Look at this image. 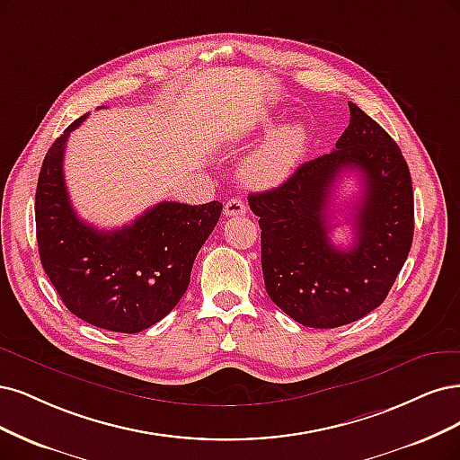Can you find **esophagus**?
Masks as SVG:
<instances>
[{"mask_svg":"<svg viewBox=\"0 0 460 460\" xmlns=\"http://www.w3.org/2000/svg\"><path fill=\"white\" fill-rule=\"evenodd\" d=\"M245 211H247V208H245V201L242 198H232L225 205L226 217H240V215H245Z\"/></svg>","mask_w":460,"mask_h":460,"instance_id":"esophagus-1","label":"esophagus"}]
</instances>
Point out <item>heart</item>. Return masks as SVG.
Returning <instances> with one entry per match:
<instances>
[{
	"label": "heart",
	"mask_w": 460,
	"mask_h": 460,
	"mask_svg": "<svg viewBox=\"0 0 460 460\" xmlns=\"http://www.w3.org/2000/svg\"><path fill=\"white\" fill-rule=\"evenodd\" d=\"M306 129L303 123L281 125L266 137L240 167V177L252 188H272L288 179L305 152Z\"/></svg>",
	"instance_id": "1"
}]
</instances>
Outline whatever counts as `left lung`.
<instances>
[{
  "label": "left lung",
  "mask_w": 460,
  "mask_h": 460,
  "mask_svg": "<svg viewBox=\"0 0 460 460\" xmlns=\"http://www.w3.org/2000/svg\"><path fill=\"white\" fill-rule=\"evenodd\" d=\"M332 152L300 165L278 188L249 194L259 217L266 293L295 322L315 329L352 323L383 305L413 243V184L394 138L354 102ZM346 170L364 181L357 242L328 237V198Z\"/></svg>",
  "instance_id": "left-lung-1"
}]
</instances>
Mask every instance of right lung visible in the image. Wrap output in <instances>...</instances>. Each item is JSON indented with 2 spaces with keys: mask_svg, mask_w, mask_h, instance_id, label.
I'll use <instances>...</instances> for the list:
<instances>
[{
  "mask_svg": "<svg viewBox=\"0 0 460 460\" xmlns=\"http://www.w3.org/2000/svg\"><path fill=\"white\" fill-rule=\"evenodd\" d=\"M77 118L45 154L36 188V235L45 274L65 306L94 327L140 332L164 320L188 289L201 245L223 203L162 201L116 230H97L74 211L62 172Z\"/></svg>",
  "mask_w": 460,
  "mask_h": 460,
  "instance_id": "add662e5",
  "label": "right lung"
}]
</instances>
